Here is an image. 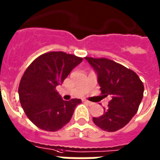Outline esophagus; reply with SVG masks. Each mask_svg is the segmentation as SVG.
<instances>
[{
	"label": "esophagus",
	"instance_id": "34e87169",
	"mask_svg": "<svg viewBox=\"0 0 160 160\" xmlns=\"http://www.w3.org/2000/svg\"><path fill=\"white\" fill-rule=\"evenodd\" d=\"M83 102H85V103H86V104H88L89 106H92V105H93V103H92V102H89V101H86V100H84Z\"/></svg>",
	"mask_w": 160,
	"mask_h": 160
}]
</instances>
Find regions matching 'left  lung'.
Returning a JSON list of instances; mask_svg holds the SVG:
<instances>
[{"label":"left lung","instance_id":"obj_1","mask_svg":"<svg viewBox=\"0 0 160 160\" xmlns=\"http://www.w3.org/2000/svg\"><path fill=\"white\" fill-rule=\"evenodd\" d=\"M85 59L97 73L102 95L111 98L103 115L93 118L94 123L104 131H118L137 113L143 96V84L135 72L112 59L92 57Z\"/></svg>","mask_w":160,"mask_h":160}]
</instances>
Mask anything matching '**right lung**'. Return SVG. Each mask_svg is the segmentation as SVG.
Masks as SVG:
<instances>
[{
  "instance_id": "right-lung-1",
  "label": "right lung",
  "mask_w": 160,
  "mask_h": 160,
  "mask_svg": "<svg viewBox=\"0 0 160 160\" xmlns=\"http://www.w3.org/2000/svg\"><path fill=\"white\" fill-rule=\"evenodd\" d=\"M83 58L61 51L35 58L21 79L18 94L22 107L32 122L44 131L55 132L71 119L80 99L64 101L56 86L64 82Z\"/></svg>"
}]
</instances>
